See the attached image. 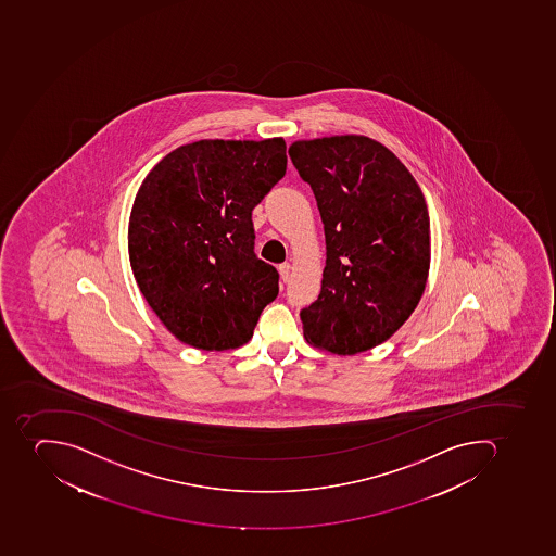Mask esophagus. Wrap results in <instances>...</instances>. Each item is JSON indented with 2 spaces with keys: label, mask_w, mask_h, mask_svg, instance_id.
Wrapping results in <instances>:
<instances>
[{
  "label": "esophagus",
  "mask_w": 556,
  "mask_h": 556,
  "mask_svg": "<svg viewBox=\"0 0 556 556\" xmlns=\"http://www.w3.org/2000/svg\"><path fill=\"white\" fill-rule=\"evenodd\" d=\"M280 275H281V280H283V283H287V281L290 280V264L289 263L280 264Z\"/></svg>",
  "instance_id": "1"
}]
</instances>
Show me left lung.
I'll return each instance as SVG.
<instances>
[{
	"mask_svg": "<svg viewBox=\"0 0 556 556\" xmlns=\"http://www.w3.org/2000/svg\"><path fill=\"white\" fill-rule=\"evenodd\" d=\"M290 157L324 223L321 292L301 311L319 350L356 354L382 344L414 313L428 280L429 214L407 166L377 140H298Z\"/></svg>",
	"mask_w": 556,
	"mask_h": 556,
	"instance_id": "8db88e82",
	"label": "left lung"
}]
</instances>
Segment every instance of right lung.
<instances>
[{"instance_id": "add662e5", "label": "right lung", "mask_w": 556, "mask_h": 556, "mask_svg": "<svg viewBox=\"0 0 556 556\" xmlns=\"http://www.w3.org/2000/svg\"><path fill=\"white\" fill-rule=\"evenodd\" d=\"M287 170L281 137L198 140L149 172L131 206L128 255L140 292L197 350L252 339L280 275L255 255L252 211Z\"/></svg>"}]
</instances>
